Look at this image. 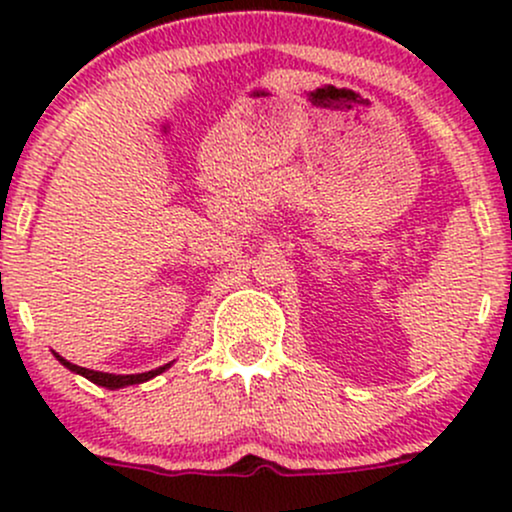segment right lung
<instances>
[{
  "label": "right lung",
  "instance_id": "add662e5",
  "mask_svg": "<svg viewBox=\"0 0 512 512\" xmlns=\"http://www.w3.org/2000/svg\"><path fill=\"white\" fill-rule=\"evenodd\" d=\"M57 361L62 363L64 368H69L72 373H79L84 375L86 380H91V383L101 385V387H108V390H120V387H127V385H139V383H146V380H151L154 375L163 373V370L170 368V363H166V366L156 368V370H149V373H137V375H115V373H101V370H88V368H81V366H74V363H69L67 358L57 356Z\"/></svg>",
  "mask_w": 512,
  "mask_h": 512
}]
</instances>
